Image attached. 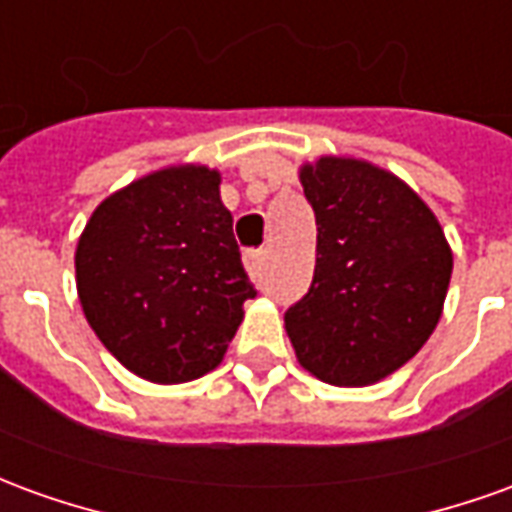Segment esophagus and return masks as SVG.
I'll use <instances>...</instances> for the list:
<instances>
[{
  "instance_id": "esophagus-1",
  "label": "esophagus",
  "mask_w": 512,
  "mask_h": 512,
  "mask_svg": "<svg viewBox=\"0 0 512 512\" xmlns=\"http://www.w3.org/2000/svg\"><path fill=\"white\" fill-rule=\"evenodd\" d=\"M263 260H266V252H263V249H246L244 266H246V271H249V277H260Z\"/></svg>"
}]
</instances>
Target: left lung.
I'll use <instances>...</instances> for the list:
<instances>
[{"mask_svg":"<svg viewBox=\"0 0 512 512\" xmlns=\"http://www.w3.org/2000/svg\"><path fill=\"white\" fill-rule=\"evenodd\" d=\"M318 244L307 296L285 312L304 370L334 386L392 376L436 329L452 252L417 191L359 158L299 169Z\"/></svg>","mask_w":512,"mask_h":512,"instance_id":"8db88e82","label":"left lung"}]
</instances>
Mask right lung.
Returning <instances> with one entry per match:
<instances>
[{
    "label": "right lung",
    "instance_id": "add662e5",
    "mask_svg": "<svg viewBox=\"0 0 512 512\" xmlns=\"http://www.w3.org/2000/svg\"><path fill=\"white\" fill-rule=\"evenodd\" d=\"M200 164L150 172L106 197L76 246L87 323L117 362L153 384H183L224 359L255 299L219 197Z\"/></svg>",
    "mask_w": 512,
    "mask_h": 512
}]
</instances>
